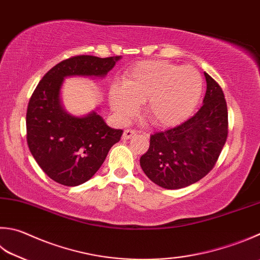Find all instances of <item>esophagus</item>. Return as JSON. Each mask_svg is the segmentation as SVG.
Instances as JSON below:
<instances>
[{
  "label": "esophagus",
  "instance_id": "1",
  "mask_svg": "<svg viewBox=\"0 0 260 260\" xmlns=\"http://www.w3.org/2000/svg\"><path fill=\"white\" fill-rule=\"evenodd\" d=\"M136 135H137L136 130H132V129H126V130H124V132H123V136H122V138L125 139V140H128V139L134 138V137H135Z\"/></svg>",
  "mask_w": 260,
  "mask_h": 260
}]
</instances>
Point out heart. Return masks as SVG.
<instances>
[{"label": "heart", "instance_id": "b5f03b06", "mask_svg": "<svg viewBox=\"0 0 260 260\" xmlns=\"http://www.w3.org/2000/svg\"><path fill=\"white\" fill-rule=\"evenodd\" d=\"M203 92V80L193 67L165 61H143L126 71L121 85L110 89V105L122 121L134 115L139 103L156 126L170 128L188 119Z\"/></svg>", "mask_w": 260, "mask_h": 260}]
</instances>
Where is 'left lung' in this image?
<instances>
[{
  "mask_svg": "<svg viewBox=\"0 0 260 260\" xmlns=\"http://www.w3.org/2000/svg\"><path fill=\"white\" fill-rule=\"evenodd\" d=\"M207 90L199 111L183 123L150 136L140 166L154 183L181 189L207 175L216 164L229 132L228 105L221 86L205 72Z\"/></svg>",
  "mask_w": 260,
  "mask_h": 260,
  "instance_id": "8db88e82",
  "label": "left lung"
}]
</instances>
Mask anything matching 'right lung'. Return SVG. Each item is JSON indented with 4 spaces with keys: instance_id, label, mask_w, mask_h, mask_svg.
<instances>
[{
    "instance_id": "1",
    "label": "right lung",
    "mask_w": 260,
    "mask_h": 260,
    "mask_svg": "<svg viewBox=\"0 0 260 260\" xmlns=\"http://www.w3.org/2000/svg\"><path fill=\"white\" fill-rule=\"evenodd\" d=\"M120 58H67L53 67L34 90L26 116L27 144L37 164L55 182L67 187L85 183L123 134L110 128L96 112L84 117L66 112L60 100L63 79L69 76L104 77Z\"/></svg>"
}]
</instances>
